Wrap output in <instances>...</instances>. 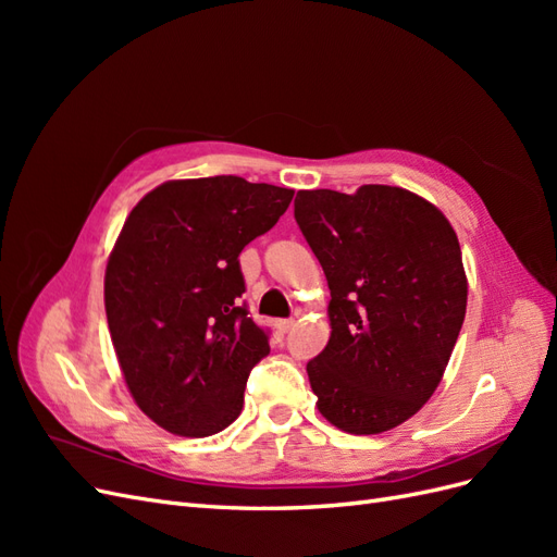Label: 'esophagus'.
I'll return each instance as SVG.
<instances>
[{
    "label": "esophagus",
    "mask_w": 557,
    "mask_h": 557,
    "mask_svg": "<svg viewBox=\"0 0 557 557\" xmlns=\"http://www.w3.org/2000/svg\"><path fill=\"white\" fill-rule=\"evenodd\" d=\"M276 327H278L281 334H288V332L295 327V318H283V320H278Z\"/></svg>",
    "instance_id": "1"
}]
</instances>
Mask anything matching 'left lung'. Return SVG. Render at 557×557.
Returning a JSON list of instances; mask_svg holds the SVG:
<instances>
[{"instance_id":"obj_1","label":"left lung","mask_w":557,"mask_h":557,"mask_svg":"<svg viewBox=\"0 0 557 557\" xmlns=\"http://www.w3.org/2000/svg\"><path fill=\"white\" fill-rule=\"evenodd\" d=\"M295 221L330 285V342L309 360L318 411L379 434L432 397L465 320L460 244L430 201L391 185L299 190Z\"/></svg>"}]
</instances>
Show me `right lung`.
I'll return each instance as SVG.
<instances>
[{
	"label": "right lung",
	"mask_w": 557,
	"mask_h": 557,
	"mask_svg": "<svg viewBox=\"0 0 557 557\" xmlns=\"http://www.w3.org/2000/svg\"><path fill=\"white\" fill-rule=\"evenodd\" d=\"M293 195L242 176L170 181L127 215L104 307L129 393L160 428L209 436L242 413L269 332L242 301L239 252L276 225Z\"/></svg>",
	"instance_id": "right-lung-1"
}]
</instances>
